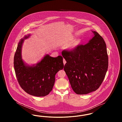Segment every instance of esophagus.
Wrapping results in <instances>:
<instances>
[{"label": "esophagus", "mask_w": 122, "mask_h": 122, "mask_svg": "<svg viewBox=\"0 0 122 122\" xmlns=\"http://www.w3.org/2000/svg\"><path fill=\"white\" fill-rule=\"evenodd\" d=\"M63 63H64V65L65 64H66V60L64 59H63Z\"/></svg>", "instance_id": "1"}]
</instances>
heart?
Masks as SVG:
<instances>
[{
	"mask_svg": "<svg viewBox=\"0 0 122 122\" xmlns=\"http://www.w3.org/2000/svg\"><path fill=\"white\" fill-rule=\"evenodd\" d=\"M74 37H71L70 38L69 40L70 41H73L74 40ZM82 39L81 38H77L73 42V43L68 47V48L70 50H74L78 45L81 44L82 42Z\"/></svg>",
	"mask_w": 122,
	"mask_h": 122,
	"instance_id": "1",
	"label": "heart"
}]
</instances>
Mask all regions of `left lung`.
I'll list each match as a JSON object with an SVG mask.
<instances>
[{"label": "left lung", "instance_id": "1", "mask_svg": "<svg viewBox=\"0 0 122 122\" xmlns=\"http://www.w3.org/2000/svg\"><path fill=\"white\" fill-rule=\"evenodd\" d=\"M92 32L93 36L86 44L62 52L67 62L64 70L72 89L79 95L87 94L98 89L108 69L106 43L97 32Z\"/></svg>", "mask_w": 122, "mask_h": 122}]
</instances>
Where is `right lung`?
<instances>
[{
	"label": "right lung",
	"instance_id": "obj_1",
	"mask_svg": "<svg viewBox=\"0 0 122 122\" xmlns=\"http://www.w3.org/2000/svg\"><path fill=\"white\" fill-rule=\"evenodd\" d=\"M30 34L25 35L18 44L14 65L20 86L26 93L37 97L47 95L52 90L57 72L64 68L61 56L53 58L46 54L36 64L30 65L22 58V47L25 39Z\"/></svg>",
	"mask_w": 122,
	"mask_h": 122
}]
</instances>
